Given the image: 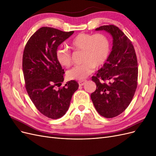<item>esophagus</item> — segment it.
<instances>
[{"label": "esophagus", "mask_w": 156, "mask_h": 156, "mask_svg": "<svg viewBox=\"0 0 156 156\" xmlns=\"http://www.w3.org/2000/svg\"><path fill=\"white\" fill-rule=\"evenodd\" d=\"M86 82H87V81H85V80H82V81H79L78 82L79 85V86H83L84 84H85Z\"/></svg>", "instance_id": "34e87169"}]
</instances>
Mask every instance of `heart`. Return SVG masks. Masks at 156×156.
<instances>
[{
  "label": "heart",
  "mask_w": 156,
  "mask_h": 156,
  "mask_svg": "<svg viewBox=\"0 0 156 156\" xmlns=\"http://www.w3.org/2000/svg\"><path fill=\"white\" fill-rule=\"evenodd\" d=\"M69 45L75 50H81L83 64L75 66L69 69L66 75L70 80H83L92 73L96 67H100L105 63L111 51L110 41L102 34H91L80 33L70 41ZM56 58L63 67L71 64L69 52L64 48L56 51Z\"/></svg>",
  "instance_id": "b5f03b06"
}]
</instances>
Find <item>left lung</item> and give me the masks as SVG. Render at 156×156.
<instances>
[{
    "label": "left lung",
    "mask_w": 156,
    "mask_h": 156,
    "mask_svg": "<svg viewBox=\"0 0 156 156\" xmlns=\"http://www.w3.org/2000/svg\"><path fill=\"white\" fill-rule=\"evenodd\" d=\"M112 37V48L103 66L92 80L96 90L91 99L99 114L105 118L120 115L128 107L137 86V59L130 40L119 27L103 25L96 29Z\"/></svg>",
    "instance_id": "left-lung-1"
}]
</instances>
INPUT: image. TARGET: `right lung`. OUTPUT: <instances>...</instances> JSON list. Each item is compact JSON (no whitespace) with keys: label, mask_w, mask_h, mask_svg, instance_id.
Here are the masks:
<instances>
[{"label":"right lung","mask_w":156,"mask_h":156,"mask_svg":"<svg viewBox=\"0 0 156 156\" xmlns=\"http://www.w3.org/2000/svg\"><path fill=\"white\" fill-rule=\"evenodd\" d=\"M73 32L41 27L30 37L23 52V72L27 93L37 110L51 119L66 114L79 88L78 83L72 80L56 90L64 81V73L56 60V51Z\"/></svg>","instance_id":"add662e5"}]
</instances>
